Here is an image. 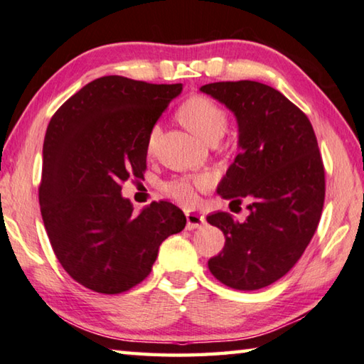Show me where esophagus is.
Instances as JSON below:
<instances>
[{
    "label": "esophagus",
    "mask_w": 364,
    "mask_h": 364,
    "mask_svg": "<svg viewBox=\"0 0 364 364\" xmlns=\"http://www.w3.org/2000/svg\"><path fill=\"white\" fill-rule=\"evenodd\" d=\"M204 223H205L204 215L196 213V212H186V228L189 231L197 230V228H200Z\"/></svg>",
    "instance_id": "obj_1"
}]
</instances>
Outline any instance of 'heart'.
Listing matches in <instances>:
<instances>
[{"label":"heart","instance_id":"b5f03b06","mask_svg":"<svg viewBox=\"0 0 364 364\" xmlns=\"http://www.w3.org/2000/svg\"><path fill=\"white\" fill-rule=\"evenodd\" d=\"M178 117L183 125L202 141L220 139L228 127V115L218 104L205 96H193L184 101L178 109ZM159 136V127H154L147 136V152H152ZM208 188L205 176H181L168 181L164 186L165 194L181 205H193L197 194Z\"/></svg>","mask_w":364,"mask_h":364}]
</instances>
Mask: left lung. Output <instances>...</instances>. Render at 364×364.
I'll list each match as a JSON object with an SVG mask.
<instances>
[{"mask_svg": "<svg viewBox=\"0 0 364 364\" xmlns=\"http://www.w3.org/2000/svg\"><path fill=\"white\" fill-rule=\"evenodd\" d=\"M236 115L239 149L217 193L247 199L244 223L217 212L207 221L226 242L208 269L225 286L257 291L281 279L304 254L324 204V165L308 117L268 85L241 80L200 88Z\"/></svg>", "mask_w": 364, "mask_h": 364, "instance_id": "obj_1", "label": "left lung"}]
</instances>
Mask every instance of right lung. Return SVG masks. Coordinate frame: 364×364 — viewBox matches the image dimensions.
Wrapping results in <instances>:
<instances>
[{
  "label": "right lung",
  "mask_w": 364,
  "mask_h": 364,
  "mask_svg": "<svg viewBox=\"0 0 364 364\" xmlns=\"http://www.w3.org/2000/svg\"><path fill=\"white\" fill-rule=\"evenodd\" d=\"M181 90L101 77L49 122L38 189L43 223L63 268L91 291H130L151 273L160 244L186 226L170 202L134 213L120 194L123 181L143 176L149 132Z\"/></svg>",
  "instance_id": "obj_1"
}]
</instances>
